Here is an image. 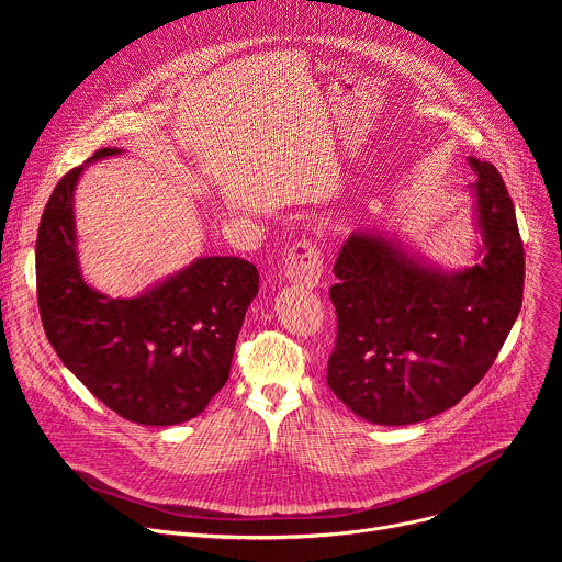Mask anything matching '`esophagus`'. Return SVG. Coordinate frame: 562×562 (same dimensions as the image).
Instances as JSON below:
<instances>
[{
	"mask_svg": "<svg viewBox=\"0 0 562 562\" xmlns=\"http://www.w3.org/2000/svg\"><path fill=\"white\" fill-rule=\"evenodd\" d=\"M284 276L289 282L315 289L323 278V254L306 239L295 243L284 258Z\"/></svg>",
	"mask_w": 562,
	"mask_h": 562,
	"instance_id": "obj_1",
	"label": "esophagus"
}]
</instances>
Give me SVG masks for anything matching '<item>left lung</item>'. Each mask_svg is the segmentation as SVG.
<instances>
[{
	"mask_svg": "<svg viewBox=\"0 0 562 562\" xmlns=\"http://www.w3.org/2000/svg\"><path fill=\"white\" fill-rule=\"evenodd\" d=\"M477 176L480 260L445 271L378 231L345 243L329 295L338 338L327 384L373 425L403 427L434 418L483 380L522 304L525 251L514 202L494 165L469 157Z\"/></svg>",
	"mask_w": 562,
	"mask_h": 562,
	"instance_id": "8db88e82",
	"label": "left lung"
}]
</instances>
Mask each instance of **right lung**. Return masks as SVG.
Masks as SVG:
<instances>
[{"instance_id":"1","label":"right lung","mask_w":562,"mask_h":562,"mask_svg":"<svg viewBox=\"0 0 562 562\" xmlns=\"http://www.w3.org/2000/svg\"><path fill=\"white\" fill-rule=\"evenodd\" d=\"M100 148L55 187L37 233V302L64 367L117 416L171 427L200 416L226 384L260 273L243 258H198L135 297L93 289L79 269L72 195Z\"/></svg>"}]
</instances>
